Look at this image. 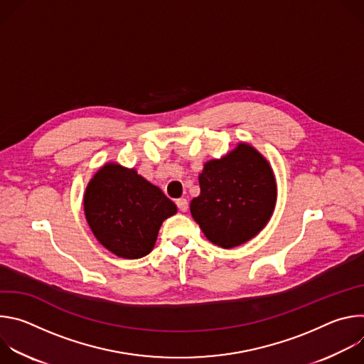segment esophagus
Returning <instances> with one entry per match:
<instances>
[{"label": "esophagus", "mask_w": 364, "mask_h": 364, "mask_svg": "<svg viewBox=\"0 0 364 364\" xmlns=\"http://www.w3.org/2000/svg\"><path fill=\"white\" fill-rule=\"evenodd\" d=\"M176 203H177V207H178V209H180L181 212H187V209H188V201H187L186 198H178Z\"/></svg>", "instance_id": "1"}]
</instances>
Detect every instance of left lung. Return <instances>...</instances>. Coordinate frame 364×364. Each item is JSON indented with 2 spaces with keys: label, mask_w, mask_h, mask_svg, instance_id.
Returning a JSON list of instances; mask_svg holds the SVG:
<instances>
[{
  "label": "left lung",
  "mask_w": 364,
  "mask_h": 364,
  "mask_svg": "<svg viewBox=\"0 0 364 364\" xmlns=\"http://www.w3.org/2000/svg\"><path fill=\"white\" fill-rule=\"evenodd\" d=\"M200 196L190 203L193 219L212 243L229 249L261 232L277 203L274 171L262 154L239 144L220 160L204 164Z\"/></svg>",
  "instance_id": "8db88e82"
}]
</instances>
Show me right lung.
<instances>
[{"label": "right lung", "instance_id": "1", "mask_svg": "<svg viewBox=\"0 0 364 364\" xmlns=\"http://www.w3.org/2000/svg\"><path fill=\"white\" fill-rule=\"evenodd\" d=\"M85 216L99 243L124 259L148 255L177 205L134 168L109 163L89 181Z\"/></svg>", "mask_w": 364, "mask_h": 364}]
</instances>
